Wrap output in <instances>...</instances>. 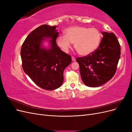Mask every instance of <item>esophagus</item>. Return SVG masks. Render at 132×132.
<instances>
[{"label":"esophagus","mask_w":132,"mask_h":132,"mask_svg":"<svg viewBox=\"0 0 132 132\" xmlns=\"http://www.w3.org/2000/svg\"><path fill=\"white\" fill-rule=\"evenodd\" d=\"M71 59H72L73 61H75V58L74 57H73V56L71 57Z\"/></svg>","instance_id":"1"}]
</instances>
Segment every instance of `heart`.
<instances>
[{
  "label": "heart",
  "instance_id": "heart-1",
  "mask_svg": "<svg viewBox=\"0 0 132 132\" xmlns=\"http://www.w3.org/2000/svg\"><path fill=\"white\" fill-rule=\"evenodd\" d=\"M65 36H59L56 39L58 46L62 51L67 52L74 43L75 49L83 56L93 53L99 47L102 34L96 28L74 26L67 28Z\"/></svg>",
  "mask_w": 132,
  "mask_h": 132
}]
</instances>
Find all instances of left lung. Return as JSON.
<instances>
[{"instance_id": "1", "label": "left lung", "mask_w": 132, "mask_h": 132, "mask_svg": "<svg viewBox=\"0 0 132 132\" xmlns=\"http://www.w3.org/2000/svg\"><path fill=\"white\" fill-rule=\"evenodd\" d=\"M98 48L93 53L76 59L81 79L89 87L101 86L113 78L121 55V46L113 33L102 32Z\"/></svg>"}]
</instances>
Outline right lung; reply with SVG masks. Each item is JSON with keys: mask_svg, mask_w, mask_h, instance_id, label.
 Here are the masks:
<instances>
[{"mask_svg": "<svg viewBox=\"0 0 132 132\" xmlns=\"http://www.w3.org/2000/svg\"><path fill=\"white\" fill-rule=\"evenodd\" d=\"M56 27L42 25L36 28L25 39L20 52L23 71L37 86L47 90L62 85L64 70L71 62L70 55L57 46ZM45 38L52 39L51 48L48 50L40 47Z\"/></svg>", "mask_w": 132, "mask_h": 132, "instance_id": "1", "label": "right lung"}]
</instances>
